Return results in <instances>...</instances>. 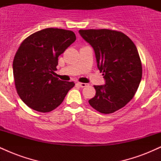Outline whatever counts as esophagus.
I'll use <instances>...</instances> for the list:
<instances>
[{"instance_id":"34e87169","label":"esophagus","mask_w":161,"mask_h":161,"mask_svg":"<svg viewBox=\"0 0 161 161\" xmlns=\"http://www.w3.org/2000/svg\"><path fill=\"white\" fill-rule=\"evenodd\" d=\"M77 85H78L79 87H81V88H84V87H86L87 86V84H86V83H82V82H78L77 83Z\"/></svg>"}]
</instances>
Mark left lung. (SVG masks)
Returning a JSON list of instances; mask_svg holds the SVG:
<instances>
[{
	"instance_id": "1",
	"label": "left lung",
	"mask_w": 161,
	"mask_h": 161,
	"mask_svg": "<svg viewBox=\"0 0 161 161\" xmlns=\"http://www.w3.org/2000/svg\"><path fill=\"white\" fill-rule=\"evenodd\" d=\"M79 34L95 51L97 66L105 84L95 86V96L88 101L94 109L111 114L132 100L142 80L138 50L123 32L110 29H86Z\"/></svg>"
}]
</instances>
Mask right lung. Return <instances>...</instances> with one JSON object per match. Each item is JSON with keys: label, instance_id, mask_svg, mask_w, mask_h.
I'll return each instance as SVG.
<instances>
[{"label": "right lung", "instance_id": "right-lung-1", "mask_svg": "<svg viewBox=\"0 0 161 161\" xmlns=\"http://www.w3.org/2000/svg\"><path fill=\"white\" fill-rule=\"evenodd\" d=\"M75 39L72 31L48 28L22 42L14 57L13 71L16 92L28 107L38 112L51 111L75 86L53 75L59 56Z\"/></svg>", "mask_w": 161, "mask_h": 161}]
</instances>
